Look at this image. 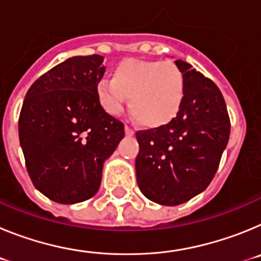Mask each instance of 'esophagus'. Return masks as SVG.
<instances>
[{"instance_id":"obj_1","label":"esophagus","mask_w":261,"mask_h":261,"mask_svg":"<svg viewBox=\"0 0 261 261\" xmlns=\"http://www.w3.org/2000/svg\"><path fill=\"white\" fill-rule=\"evenodd\" d=\"M125 135L126 136H133V135H135V130H133V129L130 128V126L125 125Z\"/></svg>"}]
</instances>
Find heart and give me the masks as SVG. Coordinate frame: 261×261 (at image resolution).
<instances>
[{
	"label": "heart",
	"instance_id": "1",
	"mask_svg": "<svg viewBox=\"0 0 261 261\" xmlns=\"http://www.w3.org/2000/svg\"><path fill=\"white\" fill-rule=\"evenodd\" d=\"M186 80L174 61L125 60L112 73V81L96 86L99 103L110 115H119L129 99V112L138 124L159 128L171 123L183 105Z\"/></svg>",
	"mask_w": 261,
	"mask_h": 261
}]
</instances>
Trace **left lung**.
<instances>
[{"label": "left lung", "instance_id": "obj_1", "mask_svg": "<svg viewBox=\"0 0 261 261\" xmlns=\"http://www.w3.org/2000/svg\"><path fill=\"white\" fill-rule=\"evenodd\" d=\"M186 80V94L171 123L136 132L137 184L161 205L183 204L211 184L230 136L225 99L213 81L175 61Z\"/></svg>", "mask_w": 261, "mask_h": 261}]
</instances>
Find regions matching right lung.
Masks as SVG:
<instances>
[{
  "instance_id": "right-lung-1",
  "label": "right lung",
  "mask_w": 261,
  "mask_h": 261,
  "mask_svg": "<svg viewBox=\"0 0 261 261\" xmlns=\"http://www.w3.org/2000/svg\"><path fill=\"white\" fill-rule=\"evenodd\" d=\"M103 57L65 60L31 85L18 129L27 172L52 201L75 204L100 187L103 163L124 137V124L103 110L96 86Z\"/></svg>"
}]
</instances>
